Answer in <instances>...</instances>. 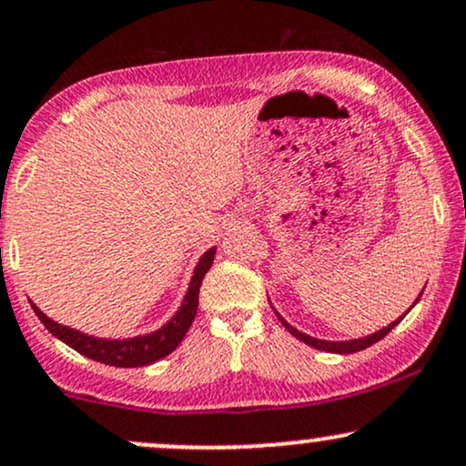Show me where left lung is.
Wrapping results in <instances>:
<instances>
[{"instance_id":"left-lung-1","label":"left lung","mask_w":466,"mask_h":466,"mask_svg":"<svg viewBox=\"0 0 466 466\" xmlns=\"http://www.w3.org/2000/svg\"><path fill=\"white\" fill-rule=\"evenodd\" d=\"M421 295H423V290H421V293H419L417 299H414V304H412L410 308H408V310H412V308L419 304V299H421ZM408 310L403 312L401 317H397L393 323H389V325H386V328L378 329V332H373V334H369V336H362V339H350V340H323V339H315V336L304 334V332H299V329H297V328H293V325H290V323L287 321V319H284L282 315H279L278 310H276V315H278L279 321H282L284 328H287L289 332L293 334L297 340H301V343H306V345L315 347V350H319V351H332V354H356V351L367 350V347H371L373 343H378L380 339H384V336L389 334L390 329H393L395 325L400 323L401 319L408 315Z\"/></svg>"}]
</instances>
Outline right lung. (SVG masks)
Listing matches in <instances>:
<instances>
[{
    "mask_svg": "<svg viewBox=\"0 0 466 466\" xmlns=\"http://www.w3.org/2000/svg\"><path fill=\"white\" fill-rule=\"evenodd\" d=\"M215 254L217 248L204 251V256H201L198 265H195L187 295H184L176 315L162 325V328L154 329V332L132 336V339H99V336L84 334L80 329H73L69 325L54 321V319L45 315L41 308L30 301L32 310L36 312L41 323L56 336V339L63 340V343L69 345L71 350L80 351L82 356L91 358V360L110 364V367H145V364H151L160 360V358L169 356L171 351L182 343L184 336H187L190 323H193L195 315H198L201 279H204L208 268L212 267Z\"/></svg>",
    "mask_w": 466,
    "mask_h": 466,
    "instance_id": "1",
    "label": "right lung"
}]
</instances>
